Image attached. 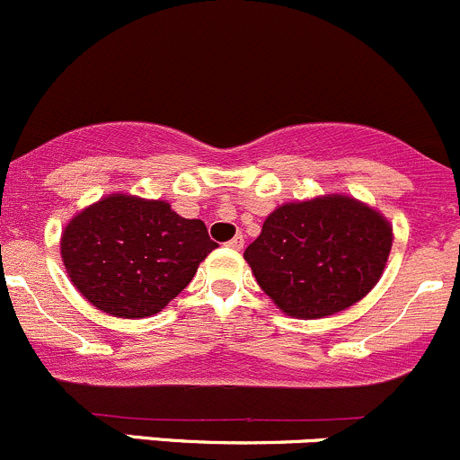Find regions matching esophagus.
Segmentation results:
<instances>
[{"instance_id":"obj_1","label":"esophagus","mask_w":460,"mask_h":460,"mask_svg":"<svg viewBox=\"0 0 460 460\" xmlns=\"http://www.w3.org/2000/svg\"><path fill=\"white\" fill-rule=\"evenodd\" d=\"M243 243H245V241H243V234H241V232H239V234L232 236V239L228 241V245L232 250H241V248H243Z\"/></svg>"}]
</instances>
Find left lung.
I'll list each match as a JSON object with an SVG mask.
<instances>
[{"label":"left lung","mask_w":460,"mask_h":460,"mask_svg":"<svg viewBox=\"0 0 460 460\" xmlns=\"http://www.w3.org/2000/svg\"><path fill=\"white\" fill-rule=\"evenodd\" d=\"M390 248L392 228L376 210L336 195L277 208L243 257L286 314L321 319L376 286Z\"/></svg>","instance_id":"1"}]
</instances>
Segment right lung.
Here are the masks:
<instances>
[{"mask_svg": "<svg viewBox=\"0 0 460 460\" xmlns=\"http://www.w3.org/2000/svg\"><path fill=\"white\" fill-rule=\"evenodd\" d=\"M215 248L203 221L128 195L86 208L61 236L70 281L94 307L121 319L157 314Z\"/></svg>", "mask_w": 460, "mask_h": 460, "instance_id": "add662e5", "label": "right lung"}]
</instances>
